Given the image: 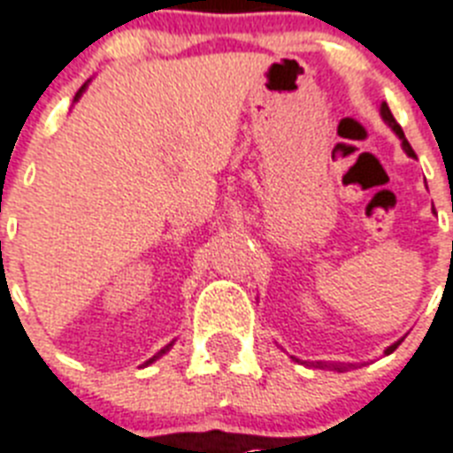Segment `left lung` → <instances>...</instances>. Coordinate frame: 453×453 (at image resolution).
Segmentation results:
<instances>
[{"label":"left lung","instance_id":"left-lung-1","mask_svg":"<svg viewBox=\"0 0 453 453\" xmlns=\"http://www.w3.org/2000/svg\"><path fill=\"white\" fill-rule=\"evenodd\" d=\"M382 118L387 119V122H388V127H391V129H394V132L398 134V136H401V141H403V148H405V152H407V155H410V157H417V155H414V150H412V145L407 143V138H405V134H403L401 125H398V122H395V118H394V115H391V111H388V106H387V104H382ZM398 345H401V340H398V342H395V345H391V347H388V349H387V354H391V352H394V349H395V347H398ZM312 365H317V368H328V364H321V361H317V364H312Z\"/></svg>","mask_w":453,"mask_h":453}]
</instances>
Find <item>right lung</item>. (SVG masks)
I'll return each instance as SVG.
<instances>
[{
    "label": "right lung",
    "instance_id": "1",
    "mask_svg": "<svg viewBox=\"0 0 453 453\" xmlns=\"http://www.w3.org/2000/svg\"><path fill=\"white\" fill-rule=\"evenodd\" d=\"M83 89H85V85H83ZM83 89H78V95H81V92H83ZM78 95H76V96H78ZM168 347H171V345H168ZM168 347H164L162 352H159V354H155V357H152V358H150V361H148V364H152V361H155V358H159V357H162V354H164V352H166Z\"/></svg>",
    "mask_w": 453,
    "mask_h": 453
}]
</instances>
